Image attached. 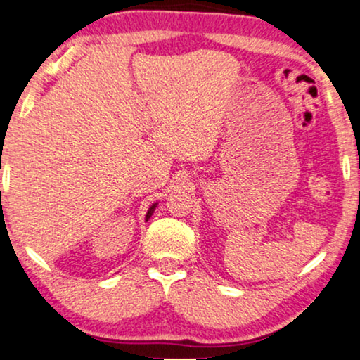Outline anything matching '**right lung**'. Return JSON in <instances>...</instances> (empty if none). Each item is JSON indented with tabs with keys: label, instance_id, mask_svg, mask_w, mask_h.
<instances>
[{
	"label": "right lung",
	"instance_id": "1",
	"mask_svg": "<svg viewBox=\"0 0 360 360\" xmlns=\"http://www.w3.org/2000/svg\"><path fill=\"white\" fill-rule=\"evenodd\" d=\"M155 206H157V203H154L150 206L149 210H147V214H146V221H149V218L152 216V213H154V210H155Z\"/></svg>",
	"mask_w": 360,
	"mask_h": 360
}]
</instances>
